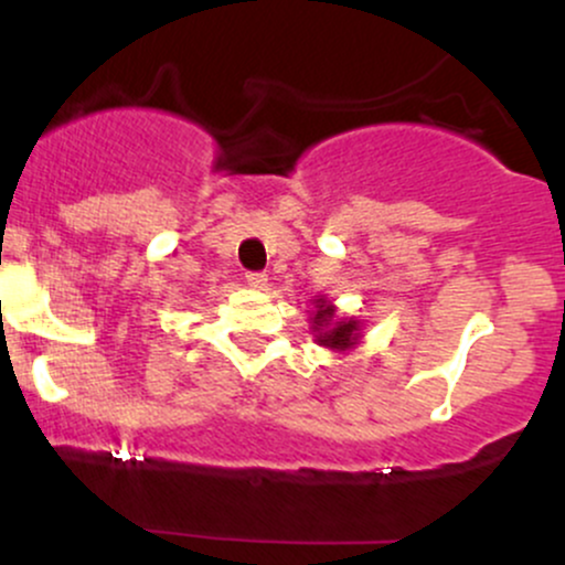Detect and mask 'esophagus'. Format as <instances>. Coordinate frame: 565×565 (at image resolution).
Returning <instances> with one entry per match:
<instances>
[{"instance_id": "1", "label": "esophagus", "mask_w": 565, "mask_h": 565, "mask_svg": "<svg viewBox=\"0 0 565 565\" xmlns=\"http://www.w3.org/2000/svg\"><path fill=\"white\" fill-rule=\"evenodd\" d=\"M246 284L255 289H263L265 284H268V274H263V270H249V274H246Z\"/></svg>"}]
</instances>
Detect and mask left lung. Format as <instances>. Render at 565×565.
Segmentation results:
<instances>
[{
  "label": "left lung",
  "instance_id": "obj_1",
  "mask_svg": "<svg viewBox=\"0 0 565 565\" xmlns=\"http://www.w3.org/2000/svg\"><path fill=\"white\" fill-rule=\"evenodd\" d=\"M313 329H319V345L345 350L355 342V321H334V308L327 300L316 302Z\"/></svg>",
  "mask_w": 565,
  "mask_h": 565
}]
</instances>
